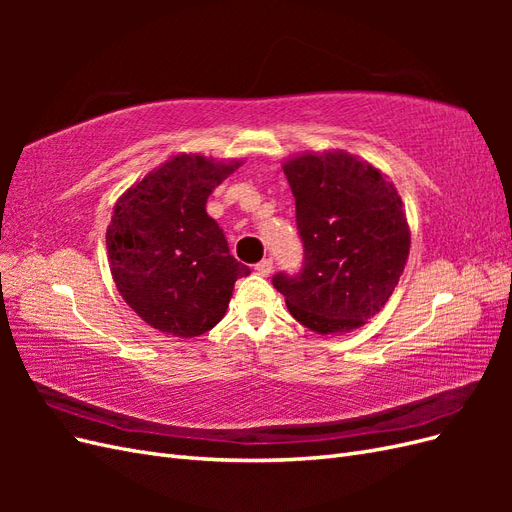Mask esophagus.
<instances>
[{"label": "esophagus", "mask_w": 512, "mask_h": 512, "mask_svg": "<svg viewBox=\"0 0 512 512\" xmlns=\"http://www.w3.org/2000/svg\"><path fill=\"white\" fill-rule=\"evenodd\" d=\"M254 269H256V273H258V275H269V273L273 271V260H271V258L260 260Z\"/></svg>", "instance_id": "1"}]
</instances>
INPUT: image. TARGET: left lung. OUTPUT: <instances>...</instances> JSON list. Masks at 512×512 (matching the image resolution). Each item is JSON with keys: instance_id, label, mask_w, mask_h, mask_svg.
<instances>
[{"instance_id": "8db88e82", "label": "left lung", "mask_w": 512, "mask_h": 512, "mask_svg": "<svg viewBox=\"0 0 512 512\" xmlns=\"http://www.w3.org/2000/svg\"><path fill=\"white\" fill-rule=\"evenodd\" d=\"M305 247L299 275L273 286L294 320L320 335L350 333L393 294L410 254V226L389 177L344 149L284 162Z\"/></svg>"}]
</instances>
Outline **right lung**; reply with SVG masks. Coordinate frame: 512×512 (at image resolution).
Returning a JSON list of instances; mask_svg holds the SVG:
<instances>
[{
    "label": "right lung",
    "instance_id": "obj_1",
    "mask_svg": "<svg viewBox=\"0 0 512 512\" xmlns=\"http://www.w3.org/2000/svg\"><path fill=\"white\" fill-rule=\"evenodd\" d=\"M179 153L119 196L106 228L113 282L149 327L181 339L218 324L239 277L207 198L241 166Z\"/></svg>",
    "mask_w": 512,
    "mask_h": 512
}]
</instances>
